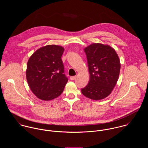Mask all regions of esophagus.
Wrapping results in <instances>:
<instances>
[{
  "instance_id": "1",
  "label": "esophagus",
  "mask_w": 148,
  "mask_h": 148,
  "mask_svg": "<svg viewBox=\"0 0 148 148\" xmlns=\"http://www.w3.org/2000/svg\"><path fill=\"white\" fill-rule=\"evenodd\" d=\"M76 76H71L70 77V79L71 80H74L75 79H76Z\"/></svg>"
}]
</instances>
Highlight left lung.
I'll return each instance as SVG.
<instances>
[{"instance_id":"1","label":"left lung","mask_w":148,"mask_h":148,"mask_svg":"<svg viewBox=\"0 0 148 148\" xmlns=\"http://www.w3.org/2000/svg\"><path fill=\"white\" fill-rule=\"evenodd\" d=\"M90 80L82 92L99 100L109 96L117 83L121 64L115 50L108 45L93 43L85 48Z\"/></svg>"}]
</instances>
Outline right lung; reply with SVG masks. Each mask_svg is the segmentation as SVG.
I'll return each instance as SVG.
<instances>
[{"label":"right lung","instance_id":"obj_1","mask_svg":"<svg viewBox=\"0 0 148 148\" xmlns=\"http://www.w3.org/2000/svg\"><path fill=\"white\" fill-rule=\"evenodd\" d=\"M63 47L48 45L36 51L29 58L26 77L31 91L38 98L51 100L59 96L68 82L62 56Z\"/></svg>","mask_w":148,"mask_h":148}]
</instances>
